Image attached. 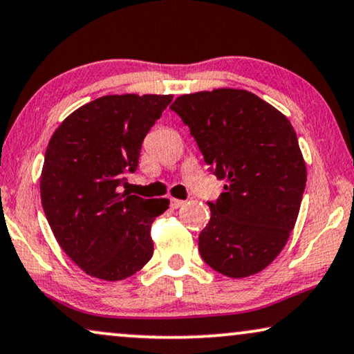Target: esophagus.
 <instances>
[{
	"label": "esophagus",
	"instance_id": "obj_1",
	"mask_svg": "<svg viewBox=\"0 0 354 354\" xmlns=\"http://www.w3.org/2000/svg\"><path fill=\"white\" fill-rule=\"evenodd\" d=\"M186 202L181 201V199H171L169 201V205H171V209H180V207L185 205Z\"/></svg>",
	"mask_w": 354,
	"mask_h": 354
}]
</instances>
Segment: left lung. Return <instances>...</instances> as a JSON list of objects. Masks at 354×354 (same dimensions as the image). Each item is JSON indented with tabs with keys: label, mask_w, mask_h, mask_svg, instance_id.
<instances>
[{
	"label": "left lung",
	"mask_w": 354,
	"mask_h": 354,
	"mask_svg": "<svg viewBox=\"0 0 354 354\" xmlns=\"http://www.w3.org/2000/svg\"><path fill=\"white\" fill-rule=\"evenodd\" d=\"M189 126L225 192L209 202L199 252L221 275L244 279L273 262L288 241L306 187V163L283 113L239 88L178 97L169 106Z\"/></svg>",
	"instance_id": "obj_1"
}]
</instances>
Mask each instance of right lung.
Masks as SVG:
<instances>
[{
    "label": "right lung",
    "instance_id": "obj_1",
    "mask_svg": "<svg viewBox=\"0 0 354 354\" xmlns=\"http://www.w3.org/2000/svg\"><path fill=\"white\" fill-rule=\"evenodd\" d=\"M173 95H105L58 126L45 152L41 205L61 249L106 281L139 272L153 254L150 226L168 199L121 192L138 169L142 140Z\"/></svg>",
    "mask_w": 354,
    "mask_h": 354
}]
</instances>
